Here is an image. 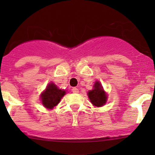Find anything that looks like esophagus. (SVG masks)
Segmentation results:
<instances>
[{
  "label": "esophagus",
  "mask_w": 155,
  "mask_h": 155,
  "mask_svg": "<svg viewBox=\"0 0 155 155\" xmlns=\"http://www.w3.org/2000/svg\"><path fill=\"white\" fill-rule=\"evenodd\" d=\"M72 91H73V93H79V89H78L77 87H73V88L72 89Z\"/></svg>",
  "instance_id": "34e87169"
}]
</instances>
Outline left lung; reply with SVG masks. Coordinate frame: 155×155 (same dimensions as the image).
Masks as SVG:
<instances>
[{"instance_id":"1","label":"left lung","mask_w":155,"mask_h":155,"mask_svg":"<svg viewBox=\"0 0 155 155\" xmlns=\"http://www.w3.org/2000/svg\"><path fill=\"white\" fill-rule=\"evenodd\" d=\"M88 98L91 104L97 107H101L107 103V94L99 81L95 82L94 88L87 92Z\"/></svg>"}]
</instances>
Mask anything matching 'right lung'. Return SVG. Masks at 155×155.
Masks as SVG:
<instances>
[{
  "label": "right lung",
  "mask_w": 155,
  "mask_h": 155,
  "mask_svg": "<svg viewBox=\"0 0 155 155\" xmlns=\"http://www.w3.org/2000/svg\"><path fill=\"white\" fill-rule=\"evenodd\" d=\"M65 94L66 91L64 90L58 88L54 83L51 82L40 95L42 104L48 109H53L59 104Z\"/></svg>",
  "instance_id": "1"
}]
</instances>
